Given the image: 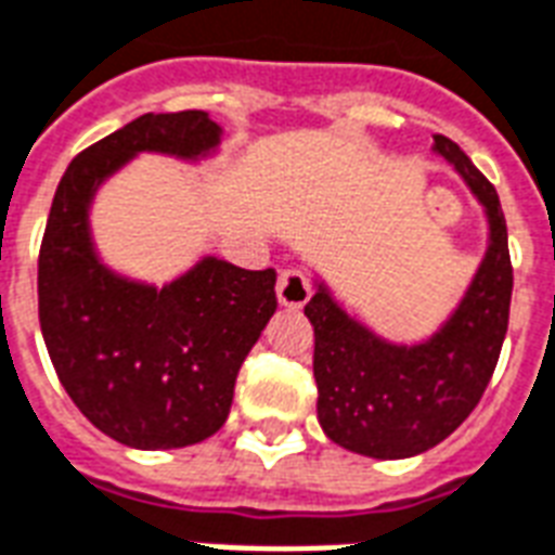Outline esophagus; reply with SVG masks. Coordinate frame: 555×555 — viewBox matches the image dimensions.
<instances>
[{
	"label": "esophagus",
	"instance_id": "1",
	"mask_svg": "<svg viewBox=\"0 0 555 555\" xmlns=\"http://www.w3.org/2000/svg\"><path fill=\"white\" fill-rule=\"evenodd\" d=\"M310 295L312 283L307 274L298 272V269H283L281 278H278V301H281L283 307L298 310V307H304V304L310 301Z\"/></svg>",
	"mask_w": 555,
	"mask_h": 555
}]
</instances>
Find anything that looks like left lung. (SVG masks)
Here are the masks:
<instances>
[{
    "mask_svg": "<svg viewBox=\"0 0 555 555\" xmlns=\"http://www.w3.org/2000/svg\"><path fill=\"white\" fill-rule=\"evenodd\" d=\"M436 152L456 166L489 216L491 243L448 324L421 345H389L319 286L304 315L315 331L312 374L327 439L374 460H406L436 448L480 403L509 327L512 260L498 190L448 137Z\"/></svg>",
    "mask_w": 555,
    "mask_h": 555,
    "instance_id": "1",
    "label": "left lung"
}]
</instances>
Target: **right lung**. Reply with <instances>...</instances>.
<instances>
[{"mask_svg": "<svg viewBox=\"0 0 555 555\" xmlns=\"http://www.w3.org/2000/svg\"><path fill=\"white\" fill-rule=\"evenodd\" d=\"M219 134L204 111L143 114L107 134L64 172L40 243L37 312L57 380L90 424L140 451L222 427L240 365L278 310V274L204 257L164 289L125 281L95 257L87 207L137 152L198 157Z\"/></svg>", "mask_w": 555, "mask_h": 555, "instance_id": "add662e5", "label": "right lung"}]
</instances>
